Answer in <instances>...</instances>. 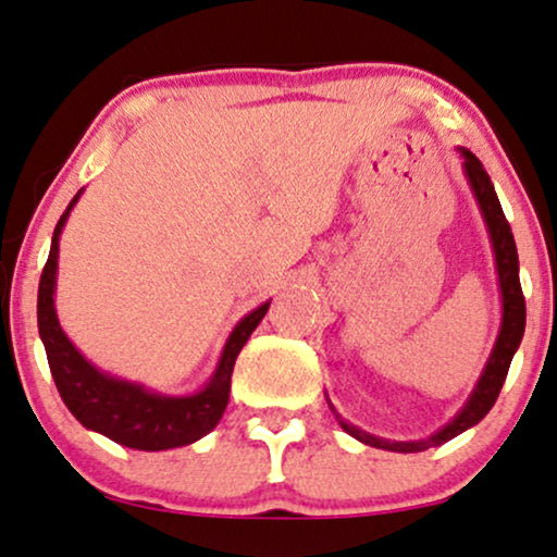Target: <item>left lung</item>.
I'll return each instance as SVG.
<instances>
[{"label": "left lung", "instance_id": "8db88e82", "mask_svg": "<svg viewBox=\"0 0 557 557\" xmlns=\"http://www.w3.org/2000/svg\"><path fill=\"white\" fill-rule=\"evenodd\" d=\"M457 151H460V157H462V172H466L468 185H470V189H473L475 202H478V208H481V215L485 221V228H488L491 246H494L498 290H502V326H498L494 349H491L488 362H485L481 377H478L475 388H473V393H470V398L466 400V406H462L460 411H457L455 417L440 429V432L426 436V440L391 442V440H383V436L364 432V429L349 424L347 419H342L339 411H336V408L331 406V400L326 398L331 411H334V417H336V421H339V426L344 429V432L355 436V440H360L362 445L388 449V453H424V449L445 445V442L453 440V436L462 434L470 426H475L478 421H481L485 413L494 408L498 393H502L506 372H509L513 351L519 349V344H522V336H524L527 308H524L522 285H519V257H517V244H513L511 226H509V221H506L502 202H498L494 182H491L488 174H485V169L481 161H478L475 153L462 149V146H457Z\"/></svg>", "mask_w": 557, "mask_h": 557}]
</instances>
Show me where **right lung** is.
I'll return each instance as SVG.
<instances>
[{
    "label": "right lung",
    "instance_id": "obj_1",
    "mask_svg": "<svg viewBox=\"0 0 557 557\" xmlns=\"http://www.w3.org/2000/svg\"><path fill=\"white\" fill-rule=\"evenodd\" d=\"M82 193L84 189L74 195V200L63 210L61 221L55 223L51 255H48L38 285V331L40 339H44L48 364H51L55 388L82 426L104 434L117 445L146 449V453L193 445L200 436L213 432L223 411H226L236 357L251 336V331L264 319L270 300L236 323L228 334L226 347L221 351L215 372L200 391L189 393V396H164V393H153L146 385L133 383V380H123L95 368L63 334L53 306L59 238Z\"/></svg>",
    "mask_w": 557,
    "mask_h": 557
}]
</instances>
